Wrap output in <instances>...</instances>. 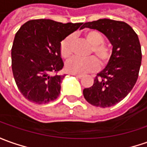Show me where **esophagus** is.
Here are the masks:
<instances>
[{"label":"esophagus","mask_w":147,"mask_h":147,"mask_svg":"<svg viewBox=\"0 0 147 147\" xmlns=\"http://www.w3.org/2000/svg\"><path fill=\"white\" fill-rule=\"evenodd\" d=\"M71 76H76V77H77V78H82V77H83V76H82V75H80V74L71 73Z\"/></svg>","instance_id":"esophagus-1"}]
</instances>
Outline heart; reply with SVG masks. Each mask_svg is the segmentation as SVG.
<instances>
[{
    "mask_svg": "<svg viewBox=\"0 0 147 147\" xmlns=\"http://www.w3.org/2000/svg\"><path fill=\"white\" fill-rule=\"evenodd\" d=\"M84 37L92 45L90 54H93L95 57L91 56L86 59L71 58L66 63V71L69 73L85 74L93 71L98 68V61L100 66H105L110 59L111 51L104 44V37L100 32L88 30L84 34ZM59 51L61 56L63 59H67L70 58L72 53V36H67L61 42Z\"/></svg>",
    "mask_w": 147,
    "mask_h": 147,
    "instance_id": "obj_1",
    "label": "heart"
}]
</instances>
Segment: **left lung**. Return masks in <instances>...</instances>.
Returning <instances> with one entry per match:
<instances>
[{
    "mask_svg": "<svg viewBox=\"0 0 147 147\" xmlns=\"http://www.w3.org/2000/svg\"><path fill=\"white\" fill-rule=\"evenodd\" d=\"M101 32L113 46L105 68L97 74L92 86L84 88V96L97 107H110L123 100L136 84L142 63L138 37L128 24L111 19L86 22L83 28Z\"/></svg>",
    "mask_w": 147,
    "mask_h": 147,
    "instance_id": "1",
    "label": "left lung"
}]
</instances>
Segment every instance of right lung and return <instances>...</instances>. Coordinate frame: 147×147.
Wrapping results in <instances>:
<instances>
[{"mask_svg": "<svg viewBox=\"0 0 147 147\" xmlns=\"http://www.w3.org/2000/svg\"><path fill=\"white\" fill-rule=\"evenodd\" d=\"M80 23H61L50 19L30 20L16 33L11 50L16 84L28 100L42 105L59 96L63 69L60 43L79 28Z\"/></svg>", "mask_w": 147, "mask_h": 147, "instance_id": "right-lung-1", "label": "right lung"}]
</instances>
